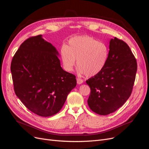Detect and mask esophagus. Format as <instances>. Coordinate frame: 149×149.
<instances>
[{
    "mask_svg": "<svg viewBox=\"0 0 149 149\" xmlns=\"http://www.w3.org/2000/svg\"><path fill=\"white\" fill-rule=\"evenodd\" d=\"M76 80H77V83L78 84H82L83 83V80L80 78H78L77 79H76Z\"/></svg>",
    "mask_w": 149,
    "mask_h": 149,
    "instance_id": "34e87169",
    "label": "esophagus"
}]
</instances>
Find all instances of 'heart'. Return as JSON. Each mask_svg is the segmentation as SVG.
Masks as SVG:
<instances>
[{"mask_svg":"<svg viewBox=\"0 0 149 149\" xmlns=\"http://www.w3.org/2000/svg\"><path fill=\"white\" fill-rule=\"evenodd\" d=\"M107 45L88 35L70 38L67 45H63L60 55L64 68L71 71L77 59L80 73L93 76L100 73L105 67L109 57Z\"/></svg>","mask_w":149,"mask_h":149,"instance_id":"b5f03b06","label":"heart"}]
</instances>
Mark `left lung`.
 Here are the masks:
<instances>
[{"label": "left lung", "mask_w": 149, "mask_h": 149, "mask_svg": "<svg viewBox=\"0 0 149 149\" xmlns=\"http://www.w3.org/2000/svg\"><path fill=\"white\" fill-rule=\"evenodd\" d=\"M137 69L136 59L128 45L112 38L105 67L86 81L91 89L88 100L90 109L102 116L118 109L131 94Z\"/></svg>", "instance_id": "left-lung-1"}]
</instances>
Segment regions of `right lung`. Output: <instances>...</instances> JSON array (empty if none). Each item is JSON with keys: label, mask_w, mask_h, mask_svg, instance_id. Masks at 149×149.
Segmentation results:
<instances>
[{"label": "right lung", "mask_w": 149, "mask_h": 149, "mask_svg": "<svg viewBox=\"0 0 149 149\" xmlns=\"http://www.w3.org/2000/svg\"><path fill=\"white\" fill-rule=\"evenodd\" d=\"M56 48L39 35L22 43L12 58L16 96L40 116L58 113L76 86V76L62 69Z\"/></svg>", "instance_id": "obj_1"}]
</instances>
